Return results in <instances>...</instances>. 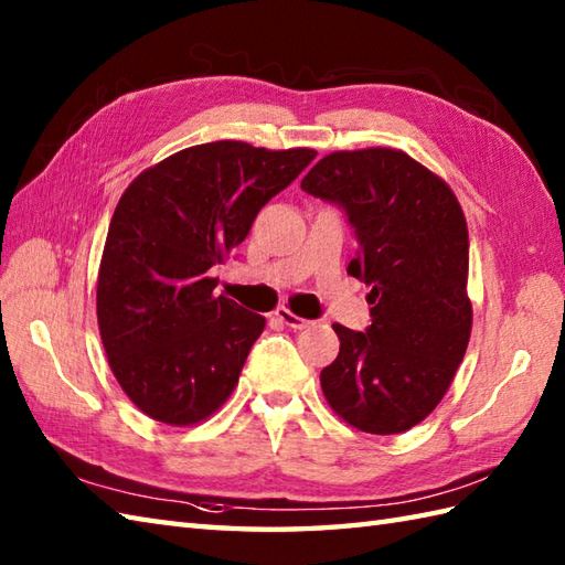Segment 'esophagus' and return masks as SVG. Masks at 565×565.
<instances>
[{"label": "esophagus", "instance_id": "esophagus-1", "mask_svg": "<svg viewBox=\"0 0 565 565\" xmlns=\"http://www.w3.org/2000/svg\"><path fill=\"white\" fill-rule=\"evenodd\" d=\"M274 318L279 320V322H284L286 328H294V330H303V328L310 326L308 320H303V318H298L296 313H291L289 308H276V310H274Z\"/></svg>", "mask_w": 565, "mask_h": 565}]
</instances>
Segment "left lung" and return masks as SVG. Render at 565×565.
Masks as SVG:
<instances>
[{"instance_id": "left-lung-1", "label": "left lung", "mask_w": 565, "mask_h": 565, "mask_svg": "<svg viewBox=\"0 0 565 565\" xmlns=\"http://www.w3.org/2000/svg\"><path fill=\"white\" fill-rule=\"evenodd\" d=\"M301 189L344 211L359 243L347 271L371 286V326H332L340 354L320 371L322 393L352 427L398 435L439 405L471 338L463 211L393 148L330 152Z\"/></svg>"}]
</instances>
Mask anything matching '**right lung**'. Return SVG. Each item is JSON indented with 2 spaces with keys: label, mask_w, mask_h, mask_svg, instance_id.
<instances>
[{
  "label": "right lung",
  "mask_w": 565,
  "mask_h": 565,
  "mask_svg": "<svg viewBox=\"0 0 565 565\" xmlns=\"http://www.w3.org/2000/svg\"><path fill=\"white\" fill-rule=\"evenodd\" d=\"M316 154L203 142L124 191L102 255L97 318L116 381L148 417L196 425L233 393L264 318L215 296L211 269Z\"/></svg>",
  "instance_id": "add662e5"
}]
</instances>
